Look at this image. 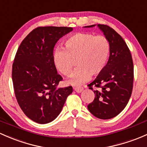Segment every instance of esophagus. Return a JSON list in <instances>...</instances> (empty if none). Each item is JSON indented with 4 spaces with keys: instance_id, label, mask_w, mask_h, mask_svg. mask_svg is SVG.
I'll list each match as a JSON object with an SVG mask.
<instances>
[{
    "instance_id": "obj_1",
    "label": "esophagus",
    "mask_w": 147,
    "mask_h": 147,
    "mask_svg": "<svg viewBox=\"0 0 147 147\" xmlns=\"http://www.w3.org/2000/svg\"><path fill=\"white\" fill-rule=\"evenodd\" d=\"M82 90H83V87H82V86H79V87L75 88V91L76 92H78V93H80Z\"/></svg>"
}]
</instances>
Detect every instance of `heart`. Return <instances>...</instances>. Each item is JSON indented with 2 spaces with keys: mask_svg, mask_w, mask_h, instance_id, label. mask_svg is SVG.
Returning a JSON list of instances; mask_svg holds the SVG:
<instances>
[{
  "mask_svg": "<svg viewBox=\"0 0 147 147\" xmlns=\"http://www.w3.org/2000/svg\"><path fill=\"white\" fill-rule=\"evenodd\" d=\"M64 49H57L53 54L55 66L61 73L68 75L75 66H78L70 75L69 82L78 85L89 80L90 75H101L107 64L111 53V44L107 37L92 33L78 32L67 37Z\"/></svg>",
  "mask_w": 147,
  "mask_h": 147,
  "instance_id": "1",
  "label": "heart"
}]
</instances>
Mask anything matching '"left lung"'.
<instances>
[{"label":"left lung","instance_id":"8db88e82","mask_svg":"<svg viewBox=\"0 0 147 147\" xmlns=\"http://www.w3.org/2000/svg\"><path fill=\"white\" fill-rule=\"evenodd\" d=\"M98 27L110 41L111 53L102 73L88 84L95 97L87 108L95 117L107 120L118 115L129 101L133 88L134 65L130 51L122 36L106 24Z\"/></svg>","mask_w":147,"mask_h":147}]
</instances>
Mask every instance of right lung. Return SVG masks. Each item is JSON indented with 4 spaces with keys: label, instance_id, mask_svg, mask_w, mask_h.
I'll return each instance as SVG.
<instances>
[{
    "label": "right lung",
    "instance_id": "add662e5",
    "mask_svg": "<svg viewBox=\"0 0 147 147\" xmlns=\"http://www.w3.org/2000/svg\"><path fill=\"white\" fill-rule=\"evenodd\" d=\"M67 27H38L23 39L12 63L14 92L20 107L29 119L40 124L58 117L72 86L58 88L63 78L53 61V48Z\"/></svg>",
    "mask_w": 147,
    "mask_h": 147
}]
</instances>
